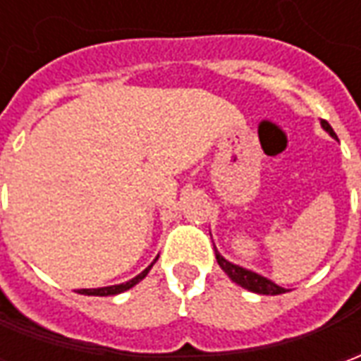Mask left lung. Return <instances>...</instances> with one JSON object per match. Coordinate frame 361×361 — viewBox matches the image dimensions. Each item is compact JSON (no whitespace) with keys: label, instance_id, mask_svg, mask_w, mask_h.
Returning a JSON list of instances; mask_svg holds the SVG:
<instances>
[{"label":"left lung","instance_id":"obj_1","mask_svg":"<svg viewBox=\"0 0 361 361\" xmlns=\"http://www.w3.org/2000/svg\"><path fill=\"white\" fill-rule=\"evenodd\" d=\"M321 126H323V129H325L326 133L336 137L333 131V127L329 126V121L321 119ZM214 255H216V261H219V265L222 267V271L226 272L228 276L234 280L235 284H240V286L245 288V290L255 292V294H267V295H276V294H284V292H286V288L274 284L272 280L261 276V274H257V272L247 271V269H243V267L234 265V263L226 261V259L222 257L216 250H214Z\"/></svg>","mask_w":361,"mask_h":361}]
</instances>
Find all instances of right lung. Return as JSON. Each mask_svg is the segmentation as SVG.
<instances>
[{
  "label": "right lung",
  "mask_w": 361,
  "mask_h": 361,
  "mask_svg": "<svg viewBox=\"0 0 361 361\" xmlns=\"http://www.w3.org/2000/svg\"><path fill=\"white\" fill-rule=\"evenodd\" d=\"M158 259V257H157ZM157 259L150 263L145 271L141 272V274H137L135 279H131L129 282H123V284H116V286H104V288H82V290H79V294H85V295H116V294H121V292H126V290H129V288H133L137 282H141L147 274H149L150 267L157 263Z\"/></svg>",
  "instance_id": "add662e5"
}]
</instances>
